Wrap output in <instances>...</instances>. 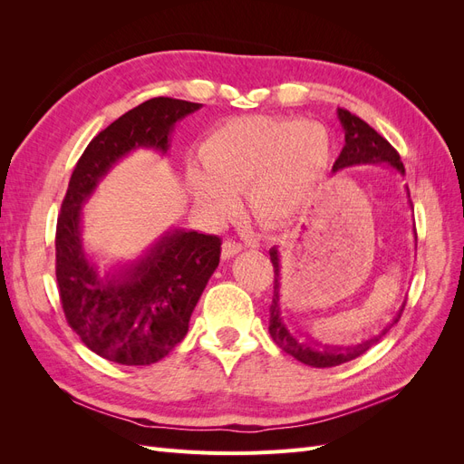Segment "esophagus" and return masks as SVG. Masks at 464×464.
Masks as SVG:
<instances>
[{"label":"esophagus","instance_id":"obj_1","mask_svg":"<svg viewBox=\"0 0 464 464\" xmlns=\"http://www.w3.org/2000/svg\"><path fill=\"white\" fill-rule=\"evenodd\" d=\"M240 251H242V244L227 240V242L222 244V259H230V257H234L236 254H240Z\"/></svg>","mask_w":464,"mask_h":464}]
</instances>
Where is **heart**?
<instances>
[{"mask_svg":"<svg viewBox=\"0 0 464 464\" xmlns=\"http://www.w3.org/2000/svg\"><path fill=\"white\" fill-rule=\"evenodd\" d=\"M331 137L300 118L247 116L224 121L199 147L201 172H189L195 201L208 213L228 215L234 193L247 191L254 215L288 222L310 207L327 174Z\"/></svg>","mask_w":464,"mask_h":464,"instance_id":"obj_1","label":"heart"}]
</instances>
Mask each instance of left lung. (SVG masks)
<instances>
[{
	"label": "left lung",
	"mask_w": 464,
	"mask_h": 464,
	"mask_svg": "<svg viewBox=\"0 0 464 464\" xmlns=\"http://www.w3.org/2000/svg\"><path fill=\"white\" fill-rule=\"evenodd\" d=\"M336 116H339V121L343 125V131H344V147L339 154V159L334 160L333 166V172H339L343 168H350V166H358V164H389L395 168V170L404 176V166L401 162L399 152L391 147V143L387 139H383L379 135L373 128L360 120L358 116L350 114L348 110L339 108L336 110ZM406 195L411 198L409 188H406ZM271 256V263L275 266V292H273V304L269 307V333H271V339L285 350L286 354L294 356L298 362L305 363V366H312V368H334V366H341L344 362L354 360L358 356H362L366 350L382 339V334H385L395 323L401 319L402 314V307L401 312L397 314V317H392V321L389 323V327L375 336V339H370L362 344L356 346H325V348H314L312 343H304L300 341L298 333H294L288 323L283 317V312H280V256H278V249L271 247L269 251Z\"/></svg>",
	"instance_id": "1"
}]
</instances>
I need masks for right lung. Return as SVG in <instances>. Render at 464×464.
I'll list each match as a JSON object with an SVG mask.
<instances>
[{"label":"right lung","instance_id":"obj_1","mask_svg":"<svg viewBox=\"0 0 464 464\" xmlns=\"http://www.w3.org/2000/svg\"><path fill=\"white\" fill-rule=\"evenodd\" d=\"M201 106L159 96L125 111L82 152L62 203L55 278L65 319L89 350L121 366H149L184 339L195 305L218 266L220 237L172 228L141 257L101 273L82 244L81 210L131 150L166 154L176 121Z\"/></svg>","mask_w":464,"mask_h":464}]
</instances>
